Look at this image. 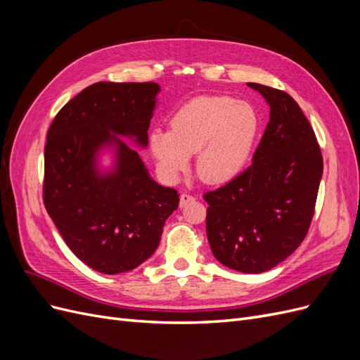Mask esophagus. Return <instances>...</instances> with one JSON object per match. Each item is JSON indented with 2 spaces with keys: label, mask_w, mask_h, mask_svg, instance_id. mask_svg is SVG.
<instances>
[{
  "label": "esophagus",
  "mask_w": 360,
  "mask_h": 360,
  "mask_svg": "<svg viewBox=\"0 0 360 360\" xmlns=\"http://www.w3.org/2000/svg\"><path fill=\"white\" fill-rule=\"evenodd\" d=\"M193 200H195V198L192 197V195H189V193H181V195H180V207H184L188 202H191V201H193Z\"/></svg>",
  "instance_id": "34e87169"
}]
</instances>
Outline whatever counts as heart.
I'll return each instance as SVG.
<instances>
[{
    "label": "heart",
    "instance_id": "b5f03b06",
    "mask_svg": "<svg viewBox=\"0 0 360 360\" xmlns=\"http://www.w3.org/2000/svg\"><path fill=\"white\" fill-rule=\"evenodd\" d=\"M171 130L148 135L150 151L162 176L179 180L197 153V174L210 184L234 180L245 169L258 136L254 106L228 96H200L172 115Z\"/></svg>",
    "mask_w": 360,
    "mask_h": 360
}]
</instances>
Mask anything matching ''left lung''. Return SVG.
<instances>
[{"label":"left lung","mask_w":360,"mask_h":360,"mask_svg":"<svg viewBox=\"0 0 360 360\" xmlns=\"http://www.w3.org/2000/svg\"><path fill=\"white\" fill-rule=\"evenodd\" d=\"M270 120L252 163L207 192L205 230L214 258L242 274H263L290 257L307 236L323 176V156L292 97L255 82Z\"/></svg>","instance_id":"left-lung-1"}]
</instances>
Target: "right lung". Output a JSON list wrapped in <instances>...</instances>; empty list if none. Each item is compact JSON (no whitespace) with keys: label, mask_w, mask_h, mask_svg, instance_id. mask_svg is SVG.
<instances>
[{"label":"right lung","mask_w":360,"mask_h":360,"mask_svg":"<svg viewBox=\"0 0 360 360\" xmlns=\"http://www.w3.org/2000/svg\"><path fill=\"white\" fill-rule=\"evenodd\" d=\"M160 86L96 82L64 105L48 130L43 201L64 242L105 275L129 271L155 254L162 228L179 207L176 189L160 186L127 138L148 146ZM111 149V169L100 167Z\"/></svg>","instance_id":"right-lung-1"}]
</instances>
